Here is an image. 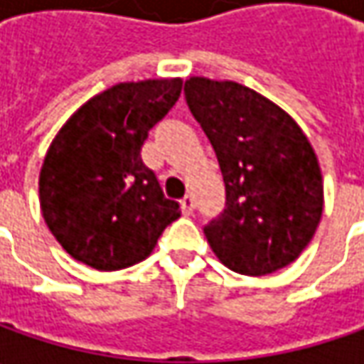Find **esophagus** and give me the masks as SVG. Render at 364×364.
Segmentation results:
<instances>
[{"instance_id": "34e87169", "label": "esophagus", "mask_w": 364, "mask_h": 364, "mask_svg": "<svg viewBox=\"0 0 364 364\" xmlns=\"http://www.w3.org/2000/svg\"><path fill=\"white\" fill-rule=\"evenodd\" d=\"M180 206H182V213L184 215H192L194 213V200H192V196H184L180 200Z\"/></svg>"}]
</instances>
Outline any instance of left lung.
Listing matches in <instances>:
<instances>
[{
  "label": "left lung",
  "mask_w": 364,
  "mask_h": 364,
  "mask_svg": "<svg viewBox=\"0 0 364 364\" xmlns=\"http://www.w3.org/2000/svg\"><path fill=\"white\" fill-rule=\"evenodd\" d=\"M184 95L227 190L225 210L204 227L210 249L243 275L289 265L314 237L324 206L308 137L282 107L239 82L192 77Z\"/></svg>",
  "instance_id": "left-lung-1"
}]
</instances>
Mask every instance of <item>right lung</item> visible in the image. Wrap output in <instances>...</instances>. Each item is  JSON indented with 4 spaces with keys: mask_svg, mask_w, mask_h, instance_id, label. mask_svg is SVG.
Masks as SVG:
<instances>
[{
    "mask_svg": "<svg viewBox=\"0 0 364 364\" xmlns=\"http://www.w3.org/2000/svg\"><path fill=\"white\" fill-rule=\"evenodd\" d=\"M182 78L119 82L89 99L54 137L40 170V208L63 249L99 272L154 251L180 204L141 160L147 132L166 117Z\"/></svg>",
    "mask_w": 364,
    "mask_h": 364,
    "instance_id": "right-lung-1",
    "label": "right lung"
}]
</instances>
